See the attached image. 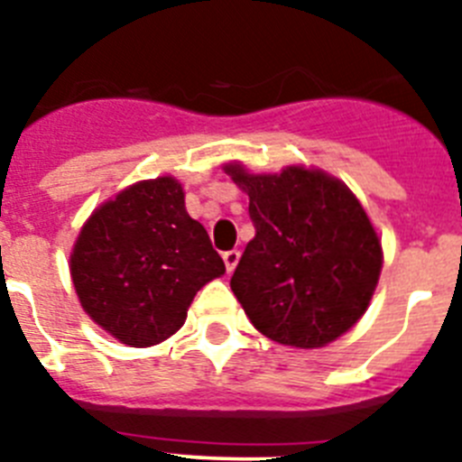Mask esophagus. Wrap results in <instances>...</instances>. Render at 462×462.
Instances as JSON below:
<instances>
[{
  "mask_svg": "<svg viewBox=\"0 0 462 462\" xmlns=\"http://www.w3.org/2000/svg\"><path fill=\"white\" fill-rule=\"evenodd\" d=\"M222 259H224V266H226V271L234 273L236 263H238V259H240V252L238 250H228V252H224Z\"/></svg>",
  "mask_w": 462,
  "mask_h": 462,
  "instance_id": "esophagus-1",
  "label": "esophagus"
}]
</instances>
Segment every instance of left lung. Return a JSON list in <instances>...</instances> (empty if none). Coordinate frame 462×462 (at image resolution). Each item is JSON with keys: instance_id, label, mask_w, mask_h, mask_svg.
Wrapping results in <instances>:
<instances>
[{"instance_id": "1", "label": "left lung", "mask_w": 462, "mask_h": 462, "mask_svg": "<svg viewBox=\"0 0 462 462\" xmlns=\"http://www.w3.org/2000/svg\"><path fill=\"white\" fill-rule=\"evenodd\" d=\"M226 173L250 196L254 238L231 289L256 330L280 345L324 346L368 308L382 245L356 196L340 180L289 166L280 175Z\"/></svg>"}]
</instances>
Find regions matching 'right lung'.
<instances>
[{
    "mask_svg": "<svg viewBox=\"0 0 462 462\" xmlns=\"http://www.w3.org/2000/svg\"><path fill=\"white\" fill-rule=\"evenodd\" d=\"M224 271L208 231L187 215L173 178L138 182L104 203L71 254L85 312L129 346L173 336L196 291Z\"/></svg>",
    "mask_w": 462,
    "mask_h": 462,
    "instance_id": "obj_1",
    "label": "right lung"
}]
</instances>
